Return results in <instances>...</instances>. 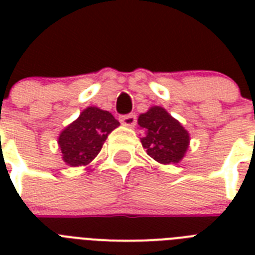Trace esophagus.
<instances>
[{
	"label": "esophagus",
	"instance_id": "1",
	"mask_svg": "<svg viewBox=\"0 0 255 255\" xmlns=\"http://www.w3.org/2000/svg\"><path fill=\"white\" fill-rule=\"evenodd\" d=\"M120 122L127 127H133L136 124V115L135 114H127V115L120 116Z\"/></svg>",
	"mask_w": 255,
	"mask_h": 255
}]
</instances>
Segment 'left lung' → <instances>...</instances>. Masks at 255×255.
Here are the masks:
<instances>
[{"label":"left lung","instance_id":"8db88e82","mask_svg":"<svg viewBox=\"0 0 255 255\" xmlns=\"http://www.w3.org/2000/svg\"><path fill=\"white\" fill-rule=\"evenodd\" d=\"M137 122L143 128L141 144L152 159L161 164H176L184 157L189 135L164 108L152 107Z\"/></svg>","mask_w":255,"mask_h":255}]
</instances>
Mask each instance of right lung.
Masks as SVG:
<instances>
[{
	"label": "right lung",
	"mask_w": 255,
	"mask_h": 255,
	"mask_svg": "<svg viewBox=\"0 0 255 255\" xmlns=\"http://www.w3.org/2000/svg\"><path fill=\"white\" fill-rule=\"evenodd\" d=\"M119 124L111 112L96 107L86 108L59 136L58 143L63 160L71 167L87 165L100 152L108 133Z\"/></svg>",
	"instance_id": "obj_1"
}]
</instances>
